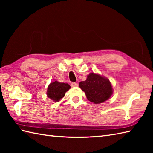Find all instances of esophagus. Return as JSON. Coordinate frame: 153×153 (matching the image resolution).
Listing matches in <instances>:
<instances>
[{
    "label": "esophagus",
    "instance_id": "1",
    "mask_svg": "<svg viewBox=\"0 0 153 153\" xmlns=\"http://www.w3.org/2000/svg\"><path fill=\"white\" fill-rule=\"evenodd\" d=\"M71 86L73 87H77L78 86V84H77V83H75V82H72L71 83Z\"/></svg>",
    "mask_w": 153,
    "mask_h": 153
}]
</instances>
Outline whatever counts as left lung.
<instances>
[{"label": "left lung", "mask_w": 153, "mask_h": 153, "mask_svg": "<svg viewBox=\"0 0 153 153\" xmlns=\"http://www.w3.org/2000/svg\"><path fill=\"white\" fill-rule=\"evenodd\" d=\"M79 86L85 92L87 99L95 104L106 101L110 99L113 93L109 79L93 72L87 76L85 81L81 82Z\"/></svg>", "instance_id": "left-lung-1"}]
</instances>
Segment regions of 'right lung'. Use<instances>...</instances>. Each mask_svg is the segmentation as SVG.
<instances>
[{
	"label": "right lung",
	"mask_w": 153,
	"mask_h": 153,
	"mask_svg": "<svg viewBox=\"0 0 153 153\" xmlns=\"http://www.w3.org/2000/svg\"><path fill=\"white\" fill-rule=\"evenodd\" d=\"M70 89V86L68 83H60L57 81H54L48 86L47 95L48 98L54 102H58L63 98L66 92Z\"/></svg>",
	"instance_id": "right-lung-1"
}]
</instances>
